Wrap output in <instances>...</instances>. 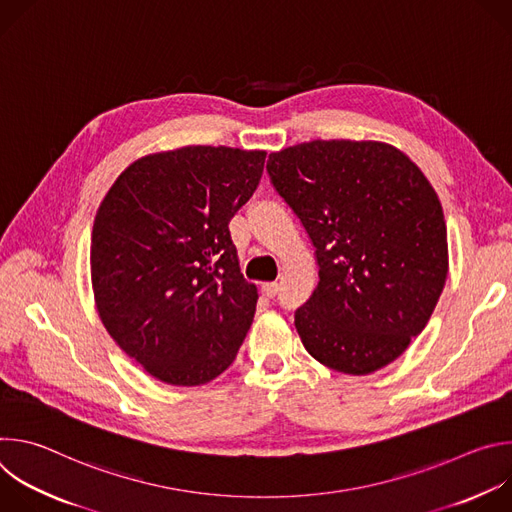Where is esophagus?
Wrapping results in <instances>:
<instances>
[{
  "instance_id": "1",
  "label": "esophagus",
  "mask_w": 512,
  "mask_h": 512,
  "mask_svg": "<svg viewBox=\"0 0 512 512\" xmlns=\"http://www.w3.org/2000/svg\"><path fill=\"white\" fill-rule=\"evenodd\" d=\"M277 289H279L277 283H263V285H261V294H263L265 298H275Z\"/></svg>"
}]
</instances>
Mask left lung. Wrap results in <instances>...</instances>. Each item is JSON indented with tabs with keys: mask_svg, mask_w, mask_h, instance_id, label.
Here are the masks:
<instances>
[{
	"mask_svg": "<svg viewBox=\"0 0 512 512\" xmlns=\"http://www.w3.org/2000/svg\"><path fill=\"white\" fill-rule=\"evenodd\" d=\"M279 196L316 247L320 281L296 312L324 367L371 375L427 326L448 277L442 202L385 141L314 139L269 154Z\"/></svg>",
	"mask_w": 512,
	"mask_h": 512,
	"instance_id": "obj_1",
	"label": "left lung"
}]
</instances>
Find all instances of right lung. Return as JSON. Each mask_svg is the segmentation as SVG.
Here are the masks:
<instances>
[{
  "mask_svg": "<svg viewBox=\"0 0 512 512\" xmlns=\"http://www.w3.org/2000/svg\"><path fill=\"white\" fill-rule=\"evenodd\" d=\"M265 156L227 145L148 154L99 204L91 235L99 318L162 383L216 379L251 328L259 296L243 279L229 221L253 196Z\"/></svg>",
  "mask_w": 512,
  "mask_h": 512,
  "instance_id": "1",
  "label": "right lung"
}]
</instances>
